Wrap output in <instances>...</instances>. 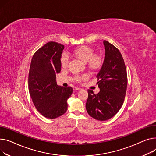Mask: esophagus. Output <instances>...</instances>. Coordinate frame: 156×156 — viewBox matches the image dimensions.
Segmentation results:
<instances>
[{
    "mask_svg": "<svg viewBox=\"0 0 156 156\" xmlns=\"http://www.w3.org/2000/svg\"><path fill=\"white\" fill-rule=\"evenodd\" d=\"M73 89H74V90H82V88L77 87H74Z\"/></svg>",
    "mask_w": 156,
    "mask_h": 156,
    "instance_id": "34e87169",
    "label": "esophagus"
}]
</instances>
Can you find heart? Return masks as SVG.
I'll use <instances>...</instances> for the list:
<instances>
[{
    "instance_id": "obj_1",
    "label": "heart",
    "mask_w": 156,
    "mask_h": 156,
    "mask_svg": "<svg viewBox=\"0 0 156 156\" xmlns=\"http://www.w3.org/2000/svg\"><path fill=\"white\" fill-rule=\"evenodd\" d=\"M73 55L82 62H87L89 67L91 69H98L100 67L101 63V60L100 57L97 55H93V50L87 47H80L75 49L73 51ZM69 61V58L67 55L66 53H63L60 58L62 66L66 67L68 66ZM86 77V75L82 76H77L76 77V79L80 81Z\"/></svg>"
}]
</instances>
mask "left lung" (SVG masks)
Listing matches in <instances>:
<instances>
[{
    "label": "left lung",
    "mask_w": 156,
    "mask_h": 156,
    "mask_svg": "<svg viewBox=\"0 0 156 156\" xmlns=\"http://www.w3.org/2000/svg\"><path fill=\"white\" fill-rule=\"evenodd\" d=\"M105 58L96 76L99 93L87 90L86 104L88 114L99 121L114 116L122 108L127 87V74L121 53L114 45L104 40Z\"/></svg>",
    "instance_id": "1"
}]
</instances>
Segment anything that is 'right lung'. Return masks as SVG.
Masks as SVG:
<instances>
[{"label":"right lung","mask_w":156,"mask_h":156,"mask_svg":"<svg viewBox=\"0 0 156 156\" xmlns=\"http://www.w3.org/2000/svg\"><path fill=\"white\" fill-rule=\"evenodd\" d=\"M64 45L50 41L46 43L33 56L29 72L28 88L36 109L44 117L54 119L67 109V99L71 96V87L57 84L56 74L61 70L60 58Z\"/></svg>","instance_id":"obj_1"}]
</instances>
